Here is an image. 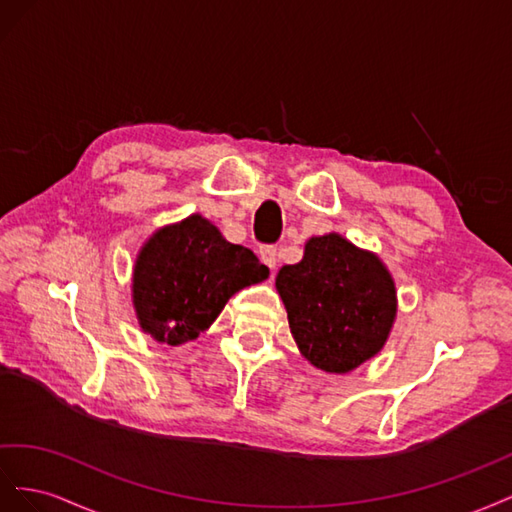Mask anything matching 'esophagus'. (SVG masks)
<instances>
[{
	"label": "esophagus",
	"instance_id": "obj_1",
	"mask_svg": "<svg viewBox=\"0 0 512 512\" xmlns=\"http://www.w3.org/2000/svg\"><path fill=\"white\" fill-rule=\"evenodd\" d=\"M259 257L270 270H274L276 264H279V248H276V246H261Z\"/></svg>",
	"mask_w": 512,
	"mask_h": 512
}]
</instances>
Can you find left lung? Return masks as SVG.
Segmentation results:
<instances>
[{
  "mask_svg": "<svg viewBox=\"0 0 512 512\" xmlns=\"http://www.w3.org/2000/svg\"><path fill=\"white\" fill-rule=\"evenodd\" d=\"M289 330L315 369L349 373L382 352L394 319L397 287L379 255L341 233L313 236L294 266L276 274Z\"/></svg>",
  "mask_w": 512,
  "mask_h": 512,
  "instance_id": "left-lung-1",
  "label": "left lung"
}]
</instances>
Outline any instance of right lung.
Returning <instances> with one entry per match:
<instances>
[{
    "mask_svg": "<svg viewBox=\"0 0 512 512\" xmlns=\"http://www.w3.org/2000/svg\"><path fill=\"white\" fill-rule=\"evenodd\" d=\"M251 248L231 244L201 214L156 229L133 266L139 328L158 343L197 339L236 291L268 279Z\"/></svg>",
    "mask_w": 512,
    "mask_h": 512,
    "instance_id": "add662e5",
    "label": "right lung"
}]
</instances>
